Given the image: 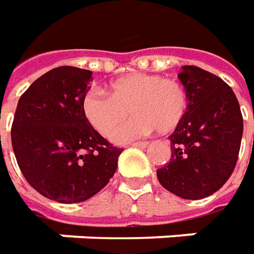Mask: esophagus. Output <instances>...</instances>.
<instances>
[{
	"instance_id": "34e87169",
	"label": "esophagus",
	"mask_w": 254,
	"mask_h": 254,
	"mask_svg": "<svg viewBox=\"0 0 254 254\" xmlns=\"http://www.w3.org/2000/svg\"><path fill=\"white\" fill-rule=\"evenodd\" d=\"M150 142L148 141H140V142H134L132 147H138V148H145Z\"/></svg>"
}]
</instances>
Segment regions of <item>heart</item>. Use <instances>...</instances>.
<instances>
[{
  "label": "heart",
  "mask_w": 254,
  "mask_h": 254,
  "mask_svg": "<svg viewBox=\"0 0 254 254\" xmlns=\"http://www.w3.org/2000/svg\"><path fill=\"white\" fill-rule=\"evenodd\" d=\"M110 97L92 90L84 96L82 109L86 120L104 137H112L122 123L134 116L117 132L119 141H127L157 130L174 131L188 112V94L178 80L160 74L131 73L114 80Z\"/></svg>",
  "instance_id": "b5f03b06"
}]
</instances>
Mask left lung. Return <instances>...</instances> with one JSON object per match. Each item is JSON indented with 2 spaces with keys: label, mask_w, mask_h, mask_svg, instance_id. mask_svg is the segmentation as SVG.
<instances>
[{
  "label": "left lung",
  "mask_w": 254,
  "mask_h": 254,
  "mask_svg": "<svg viewBox=\"0 0 254 254\" xmlns=\"http://www.w3.org/2000/svg\"><path fill=\"white\" fill-rule=\"evenodd\" d=\"M178 77L188 94V112L170 135L171 160L157 177L177 196L202 199L223 187L235 170L243 117L233 90L216 74L188 64Z\"/></svg>",
  "instance_id": "1"
}]
</instances>
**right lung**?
Returning <instances> with one entry per match:
<instances>
[{
	"label": "right lung",
	"instance_id": "add662e5",
	"mask_svg": "<svg viewBox=\"0 0 254 254\" xmlns=\"http://www.w3.org/2000/svg\"><path fill=\"white\" fill-rule=\"evenodd\" d=\"M92 72L61 66L19 97L11 128L18 167L48 199L77 203L102 190L117 170L123 148L102 137L82 109Z\"/></svg>",
	"mask_w": 254,
	"mask_h": 254
}]
</instances>
